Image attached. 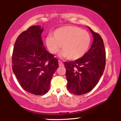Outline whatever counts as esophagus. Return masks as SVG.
Wrapping results in <instances>:
<instances>
[{
    "label": "esophagus",
    "instance_id": "1",
    "mask_svg": "<svg viewBox=\"0 0 121 121\" xmlns=\"http://www.w3.org/2000/svg\"><path fill=\"white\" fill-rule=\"evenodd\" d=\"M59 66H63L64 65V64L62 63V61H61L59 60Z\"/></svg>",
    "mask_w": 121,
    "mask_h": 121
}]
</instances>
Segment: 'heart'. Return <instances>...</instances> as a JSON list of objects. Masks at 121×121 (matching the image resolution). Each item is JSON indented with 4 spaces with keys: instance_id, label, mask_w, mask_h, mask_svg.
Segmentation results:
<instances>
[{
    "instance_id": "obj_1",
    "label": "heart",
    "mask_w": 121,
    "mask_h": 121,
    "mask_svg": "<svg viewBox=\"0 0 121 121\" xmlns=\"http://www.w3.org/2000/svg\"><path fill=\"white\" fill-rule=\"evenodd\" d=\"M91 43L88 32L76 26H65L57 29L52 36L45 38V44L51 53L56 54L61 47V56L76 60L85 55Z\"/></svg>"
}]
</instances>
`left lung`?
I'll use <instances>...</instances> for the list:
<instances>
[{"mask_svg": "<svg viewBox=\"0 0 121 121\" xmlns=\"http://www.w3.org/2000/svg\"><path fill=\"white\" fill-rule=\"evenodd\" d=\"M94 37L91 48L81 58L64 62L67 89L75 95L91 91L99 82L106 65V51L102 37L89 27Z\"/></svg>", "mask_w": 121, "mask_h": 121, "instance_id": "1", "label": "left lung"}]
</instances>
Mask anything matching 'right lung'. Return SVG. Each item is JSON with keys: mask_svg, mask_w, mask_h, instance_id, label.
Segmentation results:
<instances>
[{"mask_svg": "<svg viewBox=\"0 0 121 121\" xmlns=\"http://www.w3.org/2000/svg\"><path fill=\"white\" fill-rule=\"evenodd\" d=\"M41 26H31L19 35L12 56V68L19 84L34 95L46 94L59 62L44 46Z\"/></svg>", "mask_w": 121, "mask_h": 121, "instance_id": "obj_1", "label": "right lung"}]
</instances>
